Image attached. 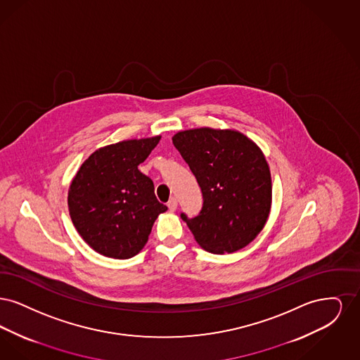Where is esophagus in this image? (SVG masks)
Masks as SVG:
<instances>
[{
	"mask_svg": "<svg viewBox=\"0 0 360 360\" xmlns=\"http://www.w3.org/2000/svg\"><path fill=\"white\" fill-rule=\"evenodd\" d=\"M167 206H169V209H170L172 212H175V210H176V206H178L176 198H172V200L167 202Z\"/></svg>",
	"mask_w": 360,
	"mask_h": 360,
	"instance_id": "1",
	"label": "esophagus"
}]
</instances>
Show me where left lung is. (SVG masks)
I'll return each mask as SVG.
<instances>
[{"instance_id": "1", "label": "left lung", "mask_w": 360, "mask_h": 360, "mask_svg": "<svg viewBox=\"0 0 360 360\" xmlns=\"http://www.w3.org/2000/svg\"><path fill=\"white\" fill-rule=\"evenodd\" d=\"M202 191L200 213L181 217L212 254L235 252L255 239L271 207V175L257 144L238 131L198 128L172 137Z\"/></svg>"}]
</instances>
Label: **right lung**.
<instances>
[{
	"label": "right lung",
	"instance_id": "1",
	"mask_svg": "<svg viewBox=\"0 0 360 360\" xmlns=\"http://www.w3.org/2000/svg\"><path fill=\"white\" fill-rule=\"evenodd\" d=\"M160 136L127 140L90 155L69 190L70 217L82 239L98 254L135 257L146 245L159 213L167 210L151 178L139 172Z\"/></svg>",
	"mask_w": 360,
	"mask_h": 360
}]
</instances>
